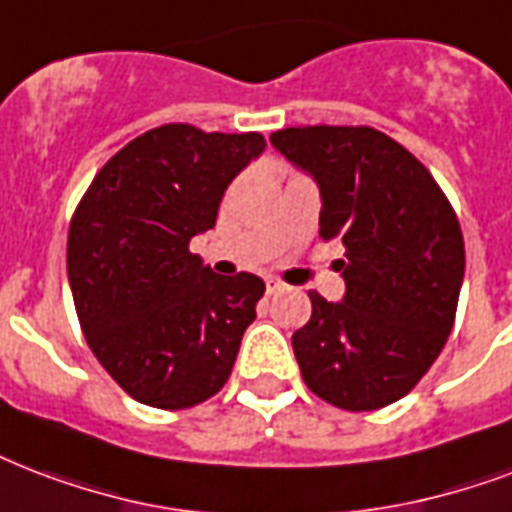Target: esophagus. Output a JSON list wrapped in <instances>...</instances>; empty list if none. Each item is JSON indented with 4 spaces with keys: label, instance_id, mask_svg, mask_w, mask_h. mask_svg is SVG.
Wrapping results in <instances>:
<instances>
[{
    "label": "esophagus",
    "instance_id": "34e87169",
    "mask_svg": "<svg viewBox=\"0 0 512 512\" xmlns=\"http://www.w3.org/2000/svg\"><path fill=\"white\" fill-rule=\"evenodd\" d=\"M284 290V284L279 282V279H268V282H265V292H268V295H276V292H282Z\"/></svg>",
    "mask_w": 512,
    "mask_h": 512
}]
</instances>
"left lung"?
<instances>
[{
	"instance_id": "1",
	"label": "left lung",
	"mask_w": 512,
	"mask_h": 512,
	"mask_svg": "<svg viewBox=\"0 0 512 512\" xmlns=\"http://www.w3.org/2000/svg\"><path fill=\"white\" fill-rule=\"evenodd\" d=\"M271 144L319 185V236L338 239L346 295L308 292L292 335L306 386L343 411H378L411 392L454 327L464 239L435 177L370 126H303Z\"/></svg>"
}]
</instances>
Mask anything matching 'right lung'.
<instances>
[{
    "mask_svg": "<svg viewBox=\"0 0 512 512\" xmlns=\"http://www.w3.org/2000/svg\"><path fill=\"white\" fill-rule=\"evenodd\" d=\"M263 150L257 131L152 128L104 163L74 209L77 319L101 368L139 403L182 411L228 381L265 282L217 276L190 239L214 228L228 185Z\"/></svg>",
    "mask_w": 512,
    "mask_h": 512,
    "instance_id": "1",
    "label": "right lung"
}]
</instances>
